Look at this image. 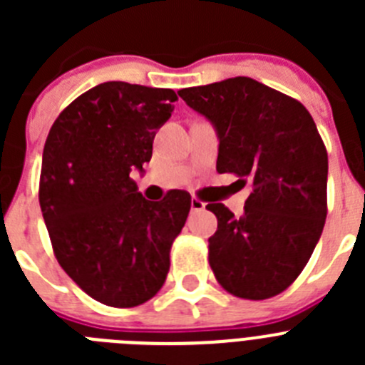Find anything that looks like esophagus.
Instances as JSON below:
<instances>
[{"instance_id":"esophagus-1","label":"esophagus","mask_w":365,"mask_h":365,"mask_svg":"<svg viewBox=\"0 0 365 365\" xmlns=\"http://www.w3.org/2000/svg\"><path fill=\"white\" fill-rule=\"evenodd\" d=\"M205 202L197 197H192V212H202L205 210Z\"/></svg>"}]
</instances>
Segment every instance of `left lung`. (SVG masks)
Listing matches in <instances>:
<instances>
[{"instance_id": "1", "label": "left lung", "mask_w": 365, "mask_h": 365, "mask_svg": "<svg viewBox=\"0 0 365 365\" xmlns=\"http://www.w3.org/2000/svg\"><path fill=\"white\" fill-rule=\"evenodd\" d=\"M214 122L217 172L250 186L243 215L221 202L208 261L219 285L245 299H267L294 283L327 215V150L302 102L247 76L180 89Z\"/></svg>"}]
</instances>
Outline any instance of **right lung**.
<instances>
[{
    "label": "right lung",
    "mask_w": 365,
    "mask_h": 365,
    "mask_svg": "<svg viewBox=\"0 0 365 365\" xmlns=\"http://www.w3.org/2000/svg\"><path fill=\"white\" fill-rule=\"evenodd\" d=\"M175 100L173 89L100 83L58 115L45 140L38 197L53 252L109 307H137L160 291L190 214L188 192L146 201L130 177L150 163L155 130Z\"/></svg>",
    "instance_id": "obj_1"
}]
</instances>
